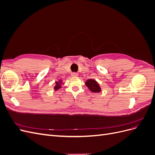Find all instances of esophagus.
Segmentation results:
<instances>
[{"instance_id": "obj_1", "label": "esophagus", "mask_w": 155, "mask_h": 155, "mask_svg": "<svg viewBox=\"0 0 155 155\" xmlns=\"http://www.w3.org/2000/svg\"><path fill=\"white\" fill-rule=\"evenodd\" d=\"M71 76H72V77H77V76H78V74L74 72V73H72Z\"/></svg>"}]
</instances>
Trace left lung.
Segmentation results:
<instances>
[{
  "mask_svg": "<svg viewBox=\"0 0 155 155\" xmlns=\"http://www.w3.org/2000/svg\"><path fill=\"white\" fill-rule=\"evenodd\" d=\"M85 85L92 92H100L101 91V88L100 86V84L95 79H88L85 82Z\"/></svg>",
  "mask_w": 155,
  "mask_h": 155,
  "instance_id": "1",
  "label": "left lung"
}]
</instances>
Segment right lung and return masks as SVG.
<instances>
[{
	"label": "right lung",
	"mask_w": 155,
	"mask_h": 155,
	"mask_svg": "<svg viewBox=\"0 0 155 155\" xmlns=\"http://www.w3.org/2000/svg\"><path fill=\"white\" fill-rule=\"evenodd\" d=\"M55 85L54 87V91H58L59 88H61V85L63 83L62 79H60V80H59L58 81H55Z\"/></svg>",
	"instance_id": "right-lung-1"
}]
</instances>
